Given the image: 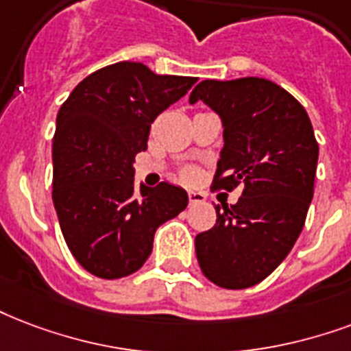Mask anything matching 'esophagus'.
I'll use <instances>...</instances> for the list:
<instances>
[{
	"label": "esophagus",
	"mask_w": 351,
	"mask_h": 351,
	"mask_svg": "<svg viewBox=\"0 0 351 351\" xmlns=\"http://www.w3.org/2000/svg\"><path fill=\"white\" fill-rule=\"evenodd\" d=\"M189 206H195V204H202L206 200V195L200 193V191H189Z\"/></svg>",
	"instance_id": "34e87169"
}]
</instances>
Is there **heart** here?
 <instances>
[{
	"mask_svg": "<svg viewBox=\"0 0 351 351\" xmlns=\"http://www.w3.org/2000/svg\"><path fill=\"white\" fill-rule=\"evenodd\" d=\"M193 176H195L193 171H186V178H193Z\"/></svg>",
	"mask_w": 351,
	"mask_h": 351,
	"instance_id": "1",
	"label": "heart"
}]
</instances>
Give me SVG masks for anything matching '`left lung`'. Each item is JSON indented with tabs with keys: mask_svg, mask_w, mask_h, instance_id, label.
<instances>
[{
	"mask_svg": "<svg viewBox=\"0 0 351 351\" xmlns=\"http://www.w3.org/2000/svg\"><path fill=\"white\" fill-rule=\"evenodd\" d=\"M197 101L223 123L213 187H243L195 237L200 271L219 287H252L287 258L306 223L318 162L313 125L291 93L259 77L206 79L189 95Z\"/></svg>",
	"mask_w": 351,
	"mask_h": 351,
	"instance_id": "1",
	"label": "left lung"
}]
</instances>
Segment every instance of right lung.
Listing matches in <instances>:
<instances>
[{"mask_svg": "<svg viewBox=\"0 0 351 351\" xmlns=\"http://www.w3.org/2000/svg\"><path fill=\"white\" fill-rule=\"evenodd\" d=\"M195 82L125 60L88 75L60 106L53 204L68 248L93 276L116 280L141 269L158 226L186 210L180 186L136 189L134 156L147 149L152 121Z\"/></svg>", "mask_w": 351, "mask_h": 351, "instance_id": "right-lung-1", "label": "right lung"}]
</instances>
